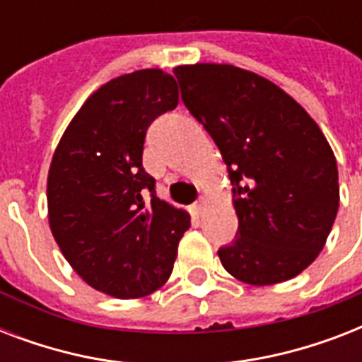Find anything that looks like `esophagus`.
<instances>
[{
  "label": "esophagus",
  "mask_w": 362,
  "mask_h": 362,
  "mask_svg": "<svg viewBox=\"0 0 362 362\" xmlns=\"http://www.w3.org/2000/svg\"><path fill=\"white\" fill-rule=\"evenodd\" d=\"M204 206H206V199L201 197V199H199V201H197V203H193V206H192L193 214H195V216H201V214H203Z\"/></svg>",
  "instance_id": "34e87169"
}]
</instances>
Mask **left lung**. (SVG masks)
<instances>
[{"instance_id": "left-lung-1", "label": "left lung", "mask_w": 362, "mask_h": 362, "mask_svg": "<svg viewBox=\"0 0 362 362\" xmlns=\"http://www.w3.org/2000/svg\"><path fill=\"white\" fill-rule=\"evenodd\" d=\"M173 71L229 169L238 231L218 250L223 269L250 286L291 280L314 263L337 218L331 144L289 93L257 73L229 64Z\"/></svg>"}]
</instances>
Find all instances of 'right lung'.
I'll return each instance as SVG.
<instances>
[{
	"label": "right lung",
	"mask_w": 362,
	"mask_h": 362,
	"mask_svg": "<svg viewBox=\"0 0 362 362\" xmlns=\"http://www.w3.org/2000/svg\"><path fill=\"white\" fill-rule=\"evenodd\" d=\"M176 105L178 86L165 71L116 76L84 101L54 150L50 231L76 274L109 297H146L163 286L192 226L186 210L156 197L142 169L148 125Z\"/></svg>",
	"instance_id": "right-lung-1"
}]
</instances>
